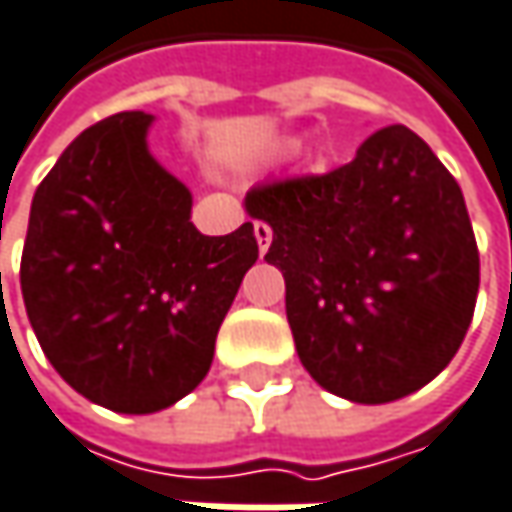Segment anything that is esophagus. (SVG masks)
<instances>
[{
    "label": "esophagus",
    "instance_id": "1",
    "mask_svg": "<svg viewBox=\"0 0 512 512\" xmlns=\"http://www.w3.org/2000/svg\"><path fill=\"white\" fill-rule=\"evenodd\" d=\"M255 240L260 255H266V249H269V243H272V228L266 226V223H255Z\"/></svg>",
    "mask_w": 512,
    "mask_h": 512
}]
</instances>
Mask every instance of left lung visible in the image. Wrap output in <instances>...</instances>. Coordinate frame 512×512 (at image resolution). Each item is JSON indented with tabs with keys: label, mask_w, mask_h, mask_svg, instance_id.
I'll return each mask as SVG.
<instances>
[{
	"label": "left lung",
	"mask_w": 512,
	"mask_h": 512,
	"mask_svg": "<svg viewBox=\"0 0 512 512\" xmlns=\"http://www.w3.org/2000/svg\"><path fill=\"white\" fill-rule=\"evenodd\" d=\"M272 228L286 318L321 388L379 406L432 382L458 353L478 298V246L455 176L403 124L356 159L246 194Z\"/></svg>",
	"instance_id": "8db88e82"
}]
</instances>
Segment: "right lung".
Masks as SVG:
<instances>
[{
	"label": "right lung",
	"mask_w": 512,
	"mask_h": 512,
	"mask_svg": "<svg viewBox=\"0 0 512 512\" xmlns=\"http://www.w3.org/2000/svg\"><path fill=\"white\" fill-rule=\"evenodd\" d=\"M153 115L83 130L40 182L19 284L37 342L77 394L153 414L205 379L217 330L255 266V226L205 237L191 191L147 150Z\"/></svg>",
	"instance_id": "right-lung-1"
}]
</instances>
